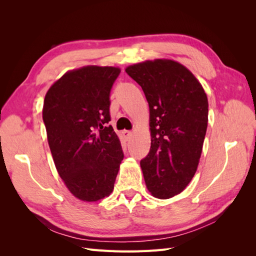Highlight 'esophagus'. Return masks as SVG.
Wrapping results in <instances>:
<instances>
[{
    "mask_svg": "<svg viewBox=\"0 0 256 256\" xmlns=\"http://www.w3.org/2000/svg\"><path fill=\"white\" fill-rule=\"evenodd\" d=\"M122 134H124V136H125L126 140H128V138H130L131 134H132V132H131V131H129V130H124Z\"/></svg>",
    "mask_w": 256,
    "mask_h": 256,
    "instance_id": "34e87169",
    "label": "esophagus"
}]
</instances>
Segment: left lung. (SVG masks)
Listing matches in <instances>:
<instances>
[{"mask_svg":"<svg viewBox=\"0 0 256 256\" xmlns=\"http://www.w3.org/2000/svg\"><path fill=\"white\" fill-rule=\"evenodd\" d=\"M150 106V150L141 160L147 189L154 198L180 193L194 176L208 122L202 85L182 64L146 60L126 68Z\"/></svg>","mask_w":256,"mask_h":256,"instance_id":"1","label":"left lung"}]
</instances>
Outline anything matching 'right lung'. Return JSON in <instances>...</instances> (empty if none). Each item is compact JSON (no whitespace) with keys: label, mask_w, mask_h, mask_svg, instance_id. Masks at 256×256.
Segmentation results:
<instances>
[{"label":"right lung","mask_w":256,"mask_h":256,"mask_svg":"<svg viewBox=\"0 0 256 256\" xmlns=\"http://www.w3.org/2000/svg\"><path fill=\"white\" fill-rule=\"evenodd\" d=\"M120 70L86 66L66 72L49 88L42 120L58 172L86 202L109 196L124 152L109 122L110 92Z\"/></svg>","instance_id":"add662e5"}]
</instances>
